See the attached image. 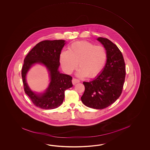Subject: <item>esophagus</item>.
Listing matches in <instances>:
<instances>
[{"label": "esophagus", "mask_w": 150, "mask_h": 150, "mask_svg": "<svg viewBox=\"0 0 150 150\" xmlns=\"http://www.w3.org/2000/svg\"><path fill=\"white\" fill-rule=\"evenodd\" d=\"M72 82L73 85H75V84H76V83H79L80 81L76 78H73L72 80Z\"/></svg>", "instance_id": "34e87169"}]
</instances>
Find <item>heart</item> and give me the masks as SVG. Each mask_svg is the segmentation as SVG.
<instances>
[{
    "mask_svg": "<svg viewBox=\"0 0 150 150\" xmlns=\"http://www.w3.org/2000/svg\"><path fill=\"white\" fill-rule=\"evenodd\" d=\"M107 59V53L105 47L86 41L74 42L67 50L61 51L59 55L63 70L71 74L78 65L80 69L77 75L80 77L97 76L105 67Z\"/></svg>",
    "mask_w": 150,
    "mask_h": 150,
    "instance_id": "obj_1",
    "label": "heart"
}]
</instances>
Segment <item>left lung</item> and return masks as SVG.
I'll list each match as a JSON object with an SVG mask.
<instances>
[{"instance_id": "obj_1", "label": "left lung", "mask_w": 150, "mask_h": 150, "mask_svg": "<svg viewBox=\"0 0 150 150\" xmlns=\"http://www.w3.org/2000/svg\"><path fill=\"white\" fill-rule=\"evenodd\" d=\"M105 49L107 59L102 72L96 79L83 82L85 92L81 100L89 108L102 109L111 105L120 96L125 77L123 56L118 47L108 38H98Z\"/></svg>"}]
</instances>
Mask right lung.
<instances>
[{"label": "right lung", "mask_w": 150, "mask_h": 150, "mask_svg": "<svg viewBox=\"0 0 150 150\" xmlns=\"http://www.w3.org/2000/svg\"><path fill=\"white\" fill-rule=\"evenodd\" d=\"M65 41L45 40L35 45L25 56L21 76L25 93L36 107L43 109L56 108L64 100L65 90L73 86L72 76L61 74L59 55L65 44ZM36 63L43 64L47 68L51 77V83L46 91L41 94L33 93L25 80L26 74L32 65Z\"/></svg>", "instance_id": "obj_1"}]
</instances>
